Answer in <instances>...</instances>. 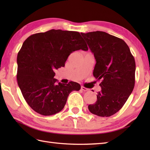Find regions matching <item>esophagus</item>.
<instances>
[{
  "mask_svg": "<svg viewBox=\"0 0 150 150\" xmlns=\"http://www.w3.org/2000/svg\"><path fill=\"white\" fill-rule=\"evenodd\" d=\"M81 90H82V91H90V90H89L88 88H85V87H84V86H81Z\"/></svg>",
  "mask_w": 150,
  "mask_h": 150,
  "instance_id": "esophagus-1",
  "label": "esophagus"
}]
</instances>
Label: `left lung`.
<instances>
[{
	"instance_id": "left-lung-1",
	"label": "left lung",
	"mask_w": 150,
	"mask_h": 150,
	"mask_svg": "<svg viewBox=\"0 0 150 150\" xmlns=\"http://www.w3.org/2000/svg\"><path fill=\"white\" fill-rule=\"evenodd\" d=\"M96 60L93 76L102 80L90 112L110 117L122 108L135 86V61L124 41L104 31L81 33Z\"/></svg>"
}]
</instances>
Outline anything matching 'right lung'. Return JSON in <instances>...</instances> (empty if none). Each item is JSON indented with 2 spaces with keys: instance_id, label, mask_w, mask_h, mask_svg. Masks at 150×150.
<instances>
[{
  "instance_id": "right-lung-1",
  "label": "right lung",
  "mask_w": 150,
  "mask_h": 150,
  "mask_svg": "<svg viewBox=\"0 0 150 150\" xmlns=\"http://www.w3.org/2000/svg\"><path fill=\"white\" fill-rule=\"evenodd\" d=\"M88 51L77 31L51 30L31 35L24 41L17 55V79L28 104L42 115L61 111L69 94L81 85L71 81L62 84L54 79L55 69L65 65L73 52Z\"/></svg>"
}]
</instances>
